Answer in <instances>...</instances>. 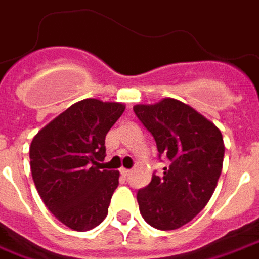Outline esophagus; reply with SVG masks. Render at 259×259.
<instances>
[{
	"instance_id": "obj_1",
	"label": "esophagus",
	"mask_w": 259,
	"mask_h": 259,
	"mask_svg": "<svg viewBox=\"0 0 259 259\" xmlns=\"http://www.w3.org/2000/svg\"><path fill=\"white\" fill-rule=\"evenodd\" d=\"M120 174L123 177H129L130 174H132V170H129V168H120Z\"/></svg>"
}]
</instances>
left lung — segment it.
I'll return each instance as SVG.
<instances>
[{"label":"left lung","instance_id":"1","mask_svg":"<svg viewBox=\"0 0 259 259\" xmlns=\"http://www.w3.org/2000/svg\"><path fill=\"white\" fill-rule=\"evenodd\" d=\"M133 111L154 137L159 159H168L163 174H152L151 183L137 191L140 212L151 227L173 231L198 215L211 198L224 162L222 135L176 99L137 104Z\"/></svg>","mask_w":259,"mask_h":259}]
</instances>
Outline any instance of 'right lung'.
Here are the masks:
<instances>
[{
	"instance_id": "1",
	"label": "right lung",
	"mask_w": 259,
	"mask_h": 259,
	"mask_svg": "<svg viewBox=\"0 0 259 259\" xmlns=\"http://www.w3.org/2000/svg\"><path fill=\"white\" fill-rule=\"evenodd\" d=\"M120 103L85 99L72 104L32 139L30 166L48 210L71 229L85 232L108 214L119 173L101 170L105 136L123 114Z\"/></svg>"
}]
</instances>
